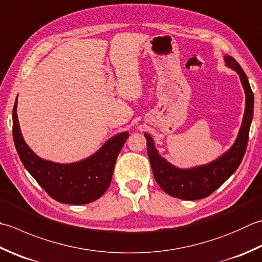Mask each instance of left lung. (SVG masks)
Instances as JSON below:
<instances>
[{"label": "left lung", "mask_w": 262, "mask_h": 262, "mask_svg": "<svg viewBox=\"0 0 262 262\" xmlns=\"http://www.w3.org/2000/svg\"><path fill=\"white\" fill-rule=\"evenodd\" d=\"M225 62L239 75L245 91L243 122L235 144L216 161L192 169H179L159 156L151 136L145 134L147 156L157 183L169 195L182 200H200L209 196L236 171L242 162L249 141L251 121L253 118L254 96L248 77L233 56H225Z\"/></svg>", "instance_id": "8db88e82"}]
</instances>
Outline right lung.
<instances>
[{"instance_id": "add662e5", "label": "right lung", "mask_w": 262, "mask_h": 262, "mask_svg": "<svg viewBox=\"0 0 262 262\" xmlns=\"http://www.w3.org/2000/svg\"><path fill=\"white\" fill-rule=\"evenodd\" d=\"M12 135L25 168L55 201L86 204L101 198L110 186L117 157L129 134L121 133L110 138L94 156L86 160L61 165L38 158L26 144L17 117V100L12 112Z\"/></svg>"}]
</instances>
